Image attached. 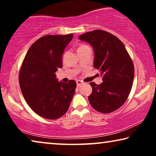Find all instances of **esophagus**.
<instances>
[{
    "mask_svg": "<svg viewBox=\"0 0 156 156\" xmlns=\"http://www.w3.org/2000/svg\"><path fill=\"white\" fill-rule=\"evenodd\" d=\"M83 84L82 82H81L80 80H77L76 81V85H77V87H80L81 85Z\"/></svg>",
    "mask_w": 156,
    "mask_h": 156,
    "instance_id": "34e87169",
    "label": "esophagus"
}]
</instances>
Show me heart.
Instances as JSON below:
<instances>
[{
  "instance_id": "1",
  "label": "heart",
  "mask_w": 156,
  "mask_h": 156,
  "mask_svg": "<svg viewBox=\"0 0 156 156\" xmlns=\"http://www.w3.org/2000/svg\"><path fill=\"white\" fill-rule=\"evenodd\" d=\"M87 47H88L87 45H85V44H82V45H80V47H79L78 50H80V49H83L84 48H87Z\"/></svg>"
}]
</instances>
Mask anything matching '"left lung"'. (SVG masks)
Segmentation results:
<instances>
[{
    "instance_id": "1",
    "label": "left lung",
    "mask_w": 156,
    "mask_h": 156,
    "mask_svg": "<svg viewBox=\"0 0 156 156\" xmlns=\"http://www.w3.org/2000/svg\"><path fill=\"white\" fill-rule=\"evenodd\" d=\"M88 42L94 52V67L99 70L103 82H90L92 92L89 103L97 112L108 114L120 108L131 92L134 66L123 42L101 30L88 32L79 37Z\"/></svg>"
}]
</instances>
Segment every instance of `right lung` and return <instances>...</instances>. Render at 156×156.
Listing matches in <instances>:
<instances>
[{"mask_svg":"<svg viewBox=\"0 0 156 156\" xmlns=\"http://www.w3.org/2000/svg\"><path fill=\"white\" fill-rule=\"evenodd\" d=\"M73 34L46 35L29 48L21 65L19 83L25 101L41 117L57 119L67 112L76 87L74 80L58 82L56 72L62 67V54Z\"/></svg>","mask_w":156,"mask_h":156,"instance_id":"add662e5","label":"right lung"}]
</instances>
